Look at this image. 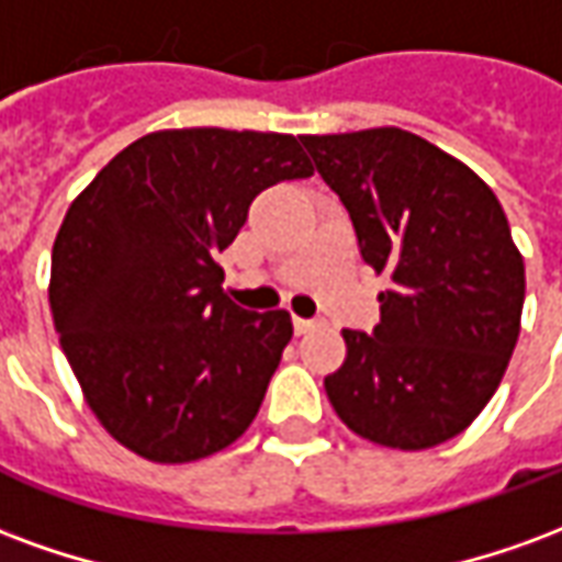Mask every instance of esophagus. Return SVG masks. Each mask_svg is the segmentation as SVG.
Returning <instances> with one entry per match:
<instances>
[{
  "label": "esophagus",
  "instance_id": "obj_1",
  "mask_svg": "<svg viewBox=\"0 0 562 562\" xmlns=\"http://www.w3.org/2000/svg\"><path fill=\"white\" fill-rule=\"evenodd\" d=\"M292 325H294V334H306V330H313L318 325L316 318H301V316H294L292 318Z\"/></svg>",
  "mask_w": 562,
  "mask_h": 562
}]
</instances>
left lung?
<instances>
[{"label":"left lung","mask_w":562,"mask_h":562,"mask_svg":"<svg viewBox=\"0 0 562 562\" xmlns=\"http://www.w3.org/2000/svg\"><path fill=\"white\" fill-rule=\"evenodd\" d=\"M340 195L361 258L385 273L373 334L342 330L325 376L342 424L422 451L463 434L499 389L524 310V258L491 186L403 128L304 135Z\"/></svg>","instance_id":"left-lung-1"}]
</instances>
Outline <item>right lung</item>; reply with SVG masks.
<instances>
[{
    "mask_svg": "<svg viewBox=\"0 0 562 562\" xmlns=\"http://www.w3.org/2000/svg\"><path fill=\"white\" fill-rule=\"evenodd\" d=\"M313 177L294 135L149 132L95 173L59 225L50 310L95 418L153 463L244 436L292 340L285 310H240L216 252L258 192Z\"/></svg>",
    "mask_w": 562,
    "mask_h": 562,
    "instance_id": "right-lung-1",
    "label": "right lung"
}]
</instances>
